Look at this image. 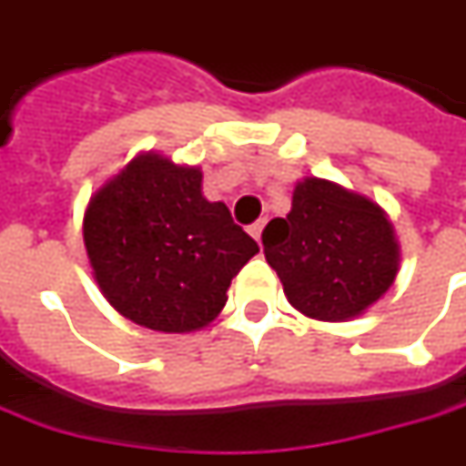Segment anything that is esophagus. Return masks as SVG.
Returning a JSON list of instances; mask_svg holds the SVG:
<instances>
[{
    "instance_id": "esophagus-1",
    "label": "esophagus",
    "mask_w": 466,
    "mask_h": 466,
    "mask_svg": "<svg viewBox=\"0 0 466 466\" xmlns=\"http://www.w3.org/2000/svg\"><path fill=\"white\" fill-rule=\"evenodd\" d=\"M264 226H266V218H261V220H256L253 226H248V233H251L253 238L261 243V233H264Z\"/></svg>"
}]
</instances>
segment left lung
<instances>
[{
  "instance_id": "obj_1",
  "label": "left lung",
  "mask_w": 466,
  "mask_h": 466,
  "mask_svg": "<svg viewBox=\"0 0 466 466\" xmlns=\"http://www.w3.org/2000/svg\"><path fill=\"white\" fill-rule=\"evenodd\" d=\"M264 253L304 317L348 322L393 287L400 246L388 213L365 195L304 177L287 218L264 230Z\"/></svg>"
}]
</instances>
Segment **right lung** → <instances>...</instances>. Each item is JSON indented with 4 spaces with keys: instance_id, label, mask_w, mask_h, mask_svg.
Here are the masks:
<instances>
[{
    "instance_id": "obj_1",
    "label": "right lung",
    "mask_w": 466,
    "mask_h": 466,
    "mask_svg": "<svg viewBox=\"0 0 466 466\" xmlns=\"http://www.w3.org/2000/svg\"><path fill=\"white\" fill-rule=\"evenodd\" d=\"M83 243L108 304L167 335L210 325L233 276L258 253L223 202L205 200L200 167L159 152L137 154L93 192Z\"/></svg>"
}]
</instances>
